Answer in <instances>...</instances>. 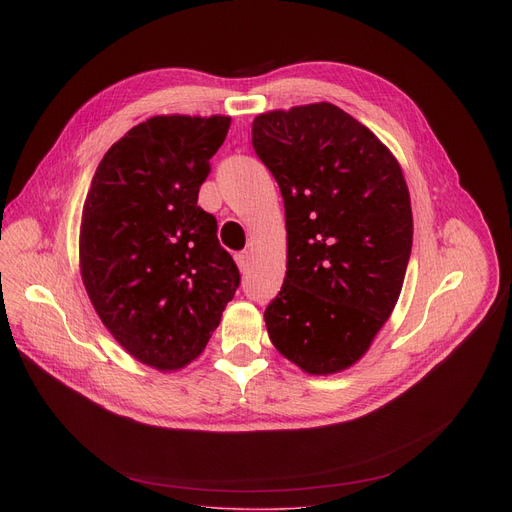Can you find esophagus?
<instances>
[{"label":"esophagus","mask_w":512,"mask_h":512,"mask_svg":"<svg viewBox=\"0 0 512 512\" xmlns=\"http://www.w3.org/2000/svg\"><path fill=\"white\" fill-rule=\"evenodd\" d=\"M236 263H238V267H240V272H247L249 265H251V253H249V251L236 253Z\"/></svg>","instance_id":"esophagus-1"}]
</instances>
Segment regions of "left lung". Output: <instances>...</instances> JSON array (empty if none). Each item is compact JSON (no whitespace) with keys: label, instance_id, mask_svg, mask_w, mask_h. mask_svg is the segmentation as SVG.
Wrapping results in <instances>:
<instances>
[{"label":"left lung","instance_id":"left-lung-1","mask_svg":"<svg viewBox=\"0 0 512 512\" xmlns=\"http://www.w3.org/2000/svg\"><path fill=\"white\" fill-rule=\"evenodd\" d=\"M253 149L284 199L286 278L267 334L311 375L357 363L390 317L413 247L409 188L375 134L332 103L261 114Z\"/></svg>","mask_w":512,"mask_h":512}]
</instances>
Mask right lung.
Segmentation results:
<instances>
[{"label": "right lung", "mask_w": 512, "mask_h": 512, "mask_svg": "<svg viewBox=\"0 0 512 512\" xmlns=\"http://www.w3.org/2000/svg\"><path fill=\"white\" fill-rule=\"evenodd\" d=\"M230 118L155 116L101 159L80 224V272L112 336L145 365L197 359L240 284L197 205Z\"/></svg>", "instance_id": "obj_1"}]
</instances>
